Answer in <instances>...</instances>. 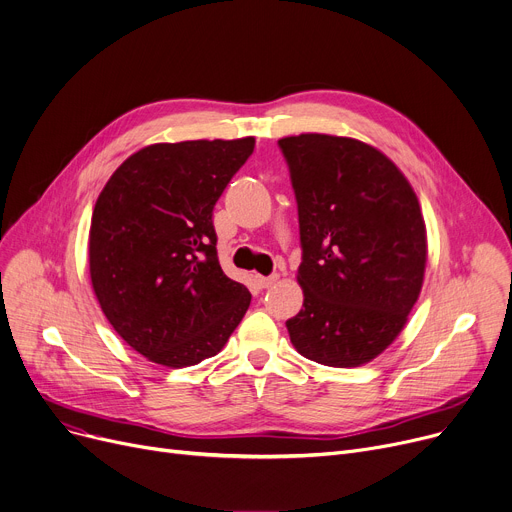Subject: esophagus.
I'll return each instance as SVG.
<instances>
[{"label": "esophagus", "instance_id": "1", "mask_svg": "<svg viewBox=\"0 0 512 512\" xmlns=\"http://www.w3.org/2000/svg\"><path fill=\"white\" fill-rule=\"evenodd\" d=\"M279 281V274L274 272V274H270V277H256V283L262 287V289H268V287H272L274 283Z\"/></svg>", "mask_w": 512, "mask_h": 512}]
</instances>
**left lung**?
Wrapping results in <instances>:
<instances>
[{"label":"left lung","instance_id":"obj_1","mask_svg":"<svg viewBox=\"0 0 512 512\" xmlns=\"http://www.w3.org/2000/svg\"><path fill=\"white\" fill-rule=\"evenodd\" d=\"M299 211L303 309L287 320L299 355L361 367L400 336L426 268V225L402 170L352 137L279 139Z\"/></svg>","mask_w":512,"mask_h":512}]
</instances>
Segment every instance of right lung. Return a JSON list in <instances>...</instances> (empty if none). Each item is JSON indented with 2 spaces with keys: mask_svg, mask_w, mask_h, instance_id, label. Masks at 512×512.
<instances>
[{
  "mask_svg": "<svg viewBox=\"0 0 512 512\" xmlns=\"http://www.w3.org/2000/svg\"><path fill=\"white\" fill-rule=\"evenodd\" d=\"M254 137L153 143L114 170L90 225V279L106 320L164 367L215 357L250 307L217 258L213 207Z\"/></svg>",
  "mask_w": 512,
  "mask_h": 512,
  "instance_id": "add662e5",
  "label": "right lung"
}]
</instances>
